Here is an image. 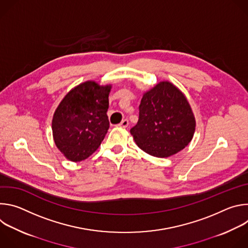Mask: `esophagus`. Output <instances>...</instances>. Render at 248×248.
<instances>
[{
    "mask_svg": "<svg viewBox=\"0 0 248 248\" xmlns=\"http://www.w3.org/2000/svg\"><path fill=\"white\" fill-rule=\"evenodd\" d=\"M128 124H129L128 120H127V119H124V120H123V121H122V123H121V124H119L118 125H119V126H122V127H127Z\"/></svg>",
    "mask_w": 248,
    "mask_h": 248,
    "instance_id": "esophagus-1",
    "label": "esophagus"
}]
</instances>
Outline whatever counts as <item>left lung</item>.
Returning <instances> with one entry per match:
<instances>
[{
    "mask_svg": "<svg viewBox=\"0 0 248 248\" xmlns=\"http://www.w3.org/2000/svg\"><path fill=\"white\" fill-rule=\"evenodd\" d=\"M139 119L130 128L136 144L155 157H169L184 149L192 139L195 120L185 95L168 81L143 95Z\"/></svg>",
    "mask_w": 248,
    "mask_h": 248,
    "instance_id": "obj_1",
    "label": "left lung"
}]
</instances>
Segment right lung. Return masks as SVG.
Wrapping results in <instances>:
<instances>
[{
    "label": "right lung",
    "mask_w": 248,
    "mask_h": 248,
    "mask_svg": "<svg viewBox=\"0 0 248 248\" xmlns=\"http://www.w3.org/2000/svg\"><path fill=\"white\" fill-rule=\"evenodd\" d=\"M110 89L84 82L70 90L57 108L52 122L54 140L70 161L79 162L92 155L108 132Z\"/></svg>",
    "instance_id": "obj_1"
}]
</instances>
